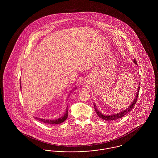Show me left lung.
Returning <instances> with one entry per match:
<instances>
[{
  "instance_id": "left-lung-1",
  "label": "left lung",
  "mask_w": 158,
  "mask_h": 158,
  "mask_svg": "<svg viewBox=\"0 0 158 158\" xmlns=\"http://www.w3.org/2000/svg\"><path fill=\"white\" fill-rule=\"evenodd\" d=\"M134 62L135 63V64H137V61L135 60V59H134ZM139 89H140V86H139L138 88V90H137V92L136 94V96H135V98L134 99V101H133V102L131 104V105H130V106L128 107L127 108L126 110H125L124 111H123L120 113H117L116 114H114V115H102V114L99 113L97 110L95 105H94L95 106V111L97 114L98 116L102 118L104 120L106 121H111V120H117V119H118L120 118H121L122 117L124 116L125 115H126L127 113H129L130 111H131V110L135 107V103L137 101V98H138V96H139Z\"/></svg>"
}]
</instances>
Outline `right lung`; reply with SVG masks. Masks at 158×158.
Returning a JSON list of instances; mask_svg holds the SVG:
<instances>
[{
    "label": "right lung",
    "mask_w": 158,
    "mask_h": 158,
    "mask_svg": "<svg viewBox=\"0 0 158 158\" xmlns=\"http://www.w3.org/2000/svg\"><path fill=\"white\" fill-rule=\"evenodd\" d=\"M68 110H66V112L65 113V114L64 115V116H63L62 117H61L59 119L57 120H45V119H41V118H38L37 117H35L37 120H38L41 122H43L45 124H60L63 122H64L68 118Z\"/></svg>",
    "instance_id": "right-lung-1"
}]
</instances>
